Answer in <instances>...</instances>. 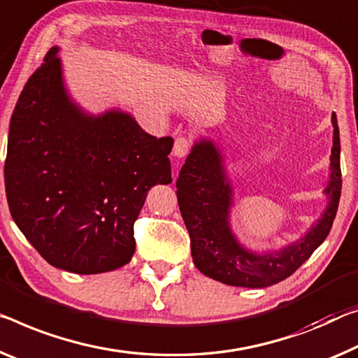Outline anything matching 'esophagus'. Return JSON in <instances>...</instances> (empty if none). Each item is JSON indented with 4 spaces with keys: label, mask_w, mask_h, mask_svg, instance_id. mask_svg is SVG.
<instances>
[{
    "label": "esophagus",
    "mask_w": 358,
    "mask_h": 358,
    "mask_svg": "<svg viewBox=\"0 0 358 358\" xmlns=\"http://www.w3.org/2000/svg\"><path fill=\"white\" fill-rule=\"evenodd\" d=\"M190 148H192V141L189 139V137H185V136L176 137V142L173 147L174 157H178V158L187 157V153L190 152Z\"/></svg>",
    "instance_id": "1"
}]
</instances>
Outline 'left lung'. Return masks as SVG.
Wrapping results in <instances>:
<instances>
[{
    "instance_id": "1",
    "label": "left lung",
    "mask_w": 358,
    "mask_h": 358,
    "mask_svg": "<svg viewBox=\"0 0 358 358\" xmlns=\"http://www.w3.org/2000/svg\"><path fill=\"white\" fill-rule=\"evenodd\" d=\"M331 120L334 136L331 174L325 190L329 196L327 211L304 238L280 252H267L264 256L246 251L230 232L229 210L232 192L225 182L219 150L210 141L194 145L180 169L176 187L179 210L190 235L192 257L198 271L230 287L266 288L288 278L309 259L331 230L343 187L336 113H333Z\"/></svg>"
}]
</instances>
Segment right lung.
<instances>
[{
  "instance_id": "right-lung-1",
  "label": "right lung",
  "mask_w": 358,
  "mask_h": 358,
  "mask_svg": "<svg viewBox=\"0 0 358 358\" xmlns=\"http://www.w3.org/2000/svg\"><path fill=\"white\" fill-rule=\"evenodd\" d=\"M57 48L22 90L9 124L4 185L10 216L54 267L102 273L136 250L134 222L152 185L171 182L173 137L133 117H90L70 102Z\"/></svg>"
}]
</instances>
